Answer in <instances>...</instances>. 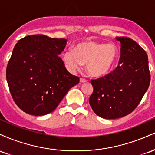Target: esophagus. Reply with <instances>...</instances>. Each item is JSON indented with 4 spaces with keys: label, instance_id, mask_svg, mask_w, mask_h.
Returning <instances> with one entry per match:
<instances>
[{
    "label": "esophagus",
    "instance_id": "1",
    "mask_svg": "<svg viewBox=\"0 0 155 155\" xmlns=\"http://www.w3.org/2000/svg\"><path fill=\"white\" fill-rule=\"evenodd\" d=\"M87 79H82V78H81V79H80V82L81 83H84V82H87Z\"/></svg>",
    "mask_w": 155,
    "mask_h": 155
}]
</instances>
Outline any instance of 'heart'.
Listing matches in <instances>:
<instances>
[{"mask_svg":"<svg viewBox=\"0 0 155 155\" xmlns=\"http://www.w3.org/2000/svg\"><path fill=\"white\" fill-rule=\"evenodd\" d=\"M119 58L118 48L114 44L86 41L67 49L63 54L65 66L71 71L79 70L83 64L90 76L101 78L108 75L116 65Z\"/></svg>","mask_w":155,"mask_h":155,"instance_id":"b5f03b06","label":"heart"}]
</instances>
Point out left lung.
Wrapping results in <instances>:
<instances>
[{"mask_svg": "<svg viewBox=\"0 0 155 155\" xmlns=\"http://www.w3.org/2000/svg\"><path fill=\"white\" fill-rule=\"evenodd\" d=\"M120 42V65L111 73L91 80L93 92L89 102L101 118L114 120L136 108L150 83L148 56L133 39L117 37Z\"/></svg>", "mask_w": 155, "mask_h": 155, "instance_id": "1", "label": "left lung"}]
</instances>
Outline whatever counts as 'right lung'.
<instances>
[{"label": "right lung", "instance_id": "obj_1", "mask_svg": "<svg viewBox=\"0 0 155 155\" xmlns=\"http://www.w3.org/2000/svg\"><path fill=\"white\" fill-rule=\"evenodd\" d=\"M66 43L65 38L33 35L15 45L6 68V80L15 104L25 113L33 116L51 113L79 82L58 57Z\"/></svg>", "mask_w": 155, "mask_h": 155}]
</instances>
